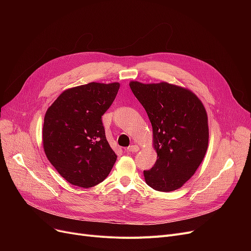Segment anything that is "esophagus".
<instances>
[{
    "label": "esophagus",
    "instance_id": "34e87169",
    "mask_svg": "<svg viewBox=\"0 0 251 251\" xmlns=\"http://www.w3.org/2000/svg\"><path fill=\"white\" fill-rule=\"evenodd\" d=\"M138 151H139V148L137 146H134V144L127 148V151H130V152H136Z\"/></svg>",
    "mask_w": 251,
    "mask_h": 251
}]
</instances>
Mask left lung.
I'll list each match as a JSON object with an SVG mask.
<instances>
[{
    "label": "left lung",
    "mask_w": 251,
    "mask_h": 251,
    "mask_svg": "<svg viewBox=\"0 0 251 251\" xmlns=\"http://www.w3.org/2000/svg\"><path fill=\"white\" fill-rule=\"evenodd\" d=\"M130 88L146 109L152 126L157 160L143 171L149 186L157 191L176 190L201 164L208 146L207 115L201 100L189 89L167 82Z\"/></svg>",
    "instance_id": "1"
}]
</instances>
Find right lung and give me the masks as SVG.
<instances>
[{"label":"right lung","instance_id":"1","mask_svg":"<svg viewBox=\"0 0 251 251\" xmlns=\"http://www.w3.org/2000/svg\"><path fill=\"white\" fill-rule=\"evenodd\" d=\"M120 84L90 82L63 91L48 109L43 143L48 160L74 186L90 188L110 174L117 155L105 138L101 116Z\"/></svg>","mask_w":251,"mask_h":251}]
</instances>
